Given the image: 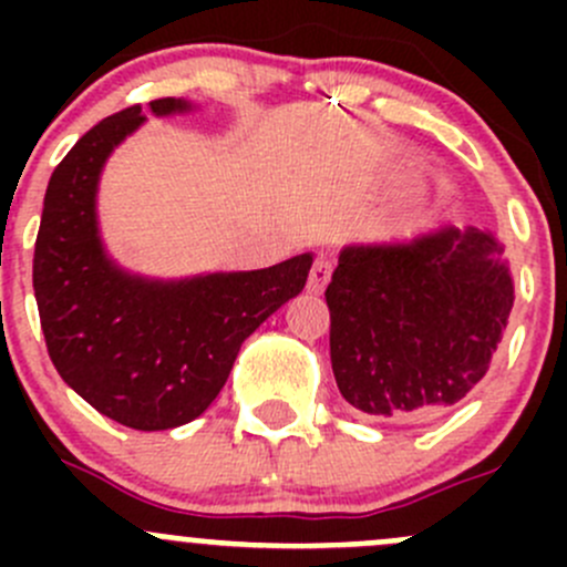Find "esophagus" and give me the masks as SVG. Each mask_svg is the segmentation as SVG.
<instances>
[{
    "label": "esophagus",
    "mask_w": 567,
    "mask_h": 567,
    "mask_svg": "<svg viewBox=\"0 0 567 567\" xmlns=\"http://www.w3.org/2000/svg\"><path fill=\"white\" fill-rule=\"evenodd\" d=\"M329 279H331V262H329V257L318 255L316 260H312L310 279H307V290H310V293H323L326 285H329Z\"/></svg>",
    "instance_id": "esophagus-1"
}]
</instances>
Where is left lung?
<instances>
[{"label": "left lung", "instance_id": "left-lung-1", "mask_svg": "<svg viewBox=\"0 0 567 567\" xmlns=\"http://www.w3.org/2000/svg\"><path fill=\"white\" fill-rule=\"evenodd\" d=\"M326 305L342 398L379 420H431L488 373L513 279L491 233L442 227L409 244L342 249Z\"/></svg>", "mask_w": 567, "mask_h": 567}]
</instances>
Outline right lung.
<instances>
[{
	"instance_id": "obj_1",
	"label": "right lung",
	"mask_w": 567,
	"mask_h": 567,
	"mask_svg": "<svg viewBox=\"0 0 567 567\" xmlns=\"http://www.w3.org/2000/svg\"><path fill=\"white\" fill-rule=\"evenodd\" d=\"M151 109L169 114L188 106L158 99ZM142 120L140 104L101 120L56 164L32 285L62 381L120 425L167 431L214 403L241 342L305 288L312 257L186 282H147L114 268L95 227V186L112 147Z\"/></svg>"
}]
</instances>
